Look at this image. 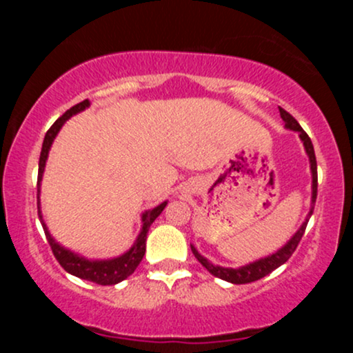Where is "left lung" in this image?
<instances>
[{
	"label": "left lung",
	"instance_id": "8db88e82",
	"mask_svg": "<svg viewBox=\"0 0 353 353\" xmlns=\"http://www.w3.org/2000/svg\"><path fill=\"white\" fill-rule=\"evenodd\" d=\"M279 111H281V117H282L283 124H285V125H283V128L289 129V131L299 132V137H301V141H302V144H303V149H305L307 156H309L310 172H312L310 210H309V214H307L305 221H303L301 228H299L297 232H295L294 236L290 237L289 241H287L285 244L281 247V249L275 250L274 254L267 255V257L257 259V261L250 262V264H245V265H242V267H236V269H232V267H222V265L212 264V262L208 261V259H205L204 255H201L199 252H197L196 247L190 244V249H192V254L196 255L197 261H199L201 264L204 265L205 269H208L209 272L214 275V277H219V279H222V281H228L230 283H249V282L259 281V279L265 277L267 274H270V272H272V270L277 269V267H281L282 264H285V262L289 261L290 255L294 254V250L297 249L299 242H301L303 232H305L307 222H309L312 212H314V204H315V199H317V161H315L314 145H312V141H310V137L307 136V132L301 128V124H299L297 121H295L294 117L285 111V109L279 108Z\"/></svg>",
	"mask_w": 353,
	"mask_h": 353
}]
</instances>
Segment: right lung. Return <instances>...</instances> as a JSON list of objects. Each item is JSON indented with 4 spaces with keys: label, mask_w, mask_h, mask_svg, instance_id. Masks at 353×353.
I'll list each match as a JSON object with an SVG mask.
<instances>
[{
    "label": "right lung",
    "mask_w": 353,
    "mask_h": 353,
    "mask_svg": "<svg viewBox=\"0 0 353 353\" xmlns=\"http://www.w3.org/2000/svg\"><path fill=\"white\" fill-rule=\"evenodd\" d=\"M89 106H91L89 99H84L83 103L76 104V106L68 109V111L51 125L50 131H48L46 136H44L41 156H39V171H38V216L43 224L48 242H50L51 245L52 254H54V257L58 259L61 267H63L66 272H70L71 275H76V277L79 279H84V281L96 282L99 283V285H114V283H119L123 282L124 279H128L129 275L134 272L136 267L141 264V261H143L145 254V237H148V230L151 228L152 222L156 221L157 216L163 212L165 205H168V201H164L163 204H159L157 208L149 209L145 210V212H143V216H141L143 225H141L139 236H137L131 249L125 250L124 254L117 255V257L96 259V261H92V259H86L83 257V255L72 252V250L66 249V247H63L59 242H56L54 239H52L50 230L46 228V222L43 221L41 201H39V194H41V179H43L44 168H46L48 154H50L52 141L56 139V136H58L59 129L63 128L64 123H66L71 116L78 114V112L84 111V109H88Z\"/></svg>",
    "instance_id": "add662e5"
}]
</instances>
